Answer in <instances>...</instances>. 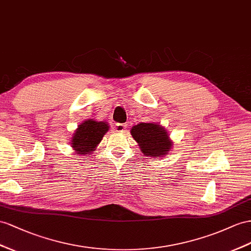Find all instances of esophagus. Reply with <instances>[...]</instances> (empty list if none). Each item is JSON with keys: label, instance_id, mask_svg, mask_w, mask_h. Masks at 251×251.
<instances>
[{"label": "esophagus", "instance_id": "obj_1", "mask_svg": "<svg viewBox=\"0 0 251 251\" xmlns=\"http://www.w3.org/2000/svg\"><path fill=\"white\" fill-rule=\"evenodd\" d=\"M126 124H122V123H118L117 125H115V131H118V132H123V131H125V129H126Z\"/></svg>", "mask_w": 251, "mask_h": 251}]
</instances>
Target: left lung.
<instances>
[{"label":"left lung","mask_w":251,"mask_h":251,"mask_svg":"<svg viewBox=\"0 0 251 251\" xmlns=\"http://www.w3.org/2000/svg\"><path fill=\"white\" fill-rule=\"evenodd\" d=\"M130 132L144 156L163 157L172 150L173 142L168 131L157 123H140L133 126Z\"/></svg>","instance_id":"8db88e82"}]
</instances>
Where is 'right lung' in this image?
<instances>
[{
	"label": "right lung",
	"instance_id": "1",
	"mask_svg": "<svg viewBox=\"0 0 251 251\" xmlns=\"http://www.w3.org/2000/svg\"><path fill=\"white\" fill-rule=\"evenodd\" d=\"M108 129L106 122L87 120L73 133L71 146L79 155H89L96 150Z\"/></svg>",
	"mask_w": 251,
	"mask_h": 251
}]
</instances>
